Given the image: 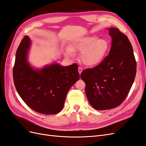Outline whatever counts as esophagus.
Segmentation results:
<instances>
[{"instance_id":"1","label":"esophagus","mask_w":146,"mask_h":146,"mask_svg":"<svg viewBox=\"0 0 146 146\" xmlns=\"http://www.w3.org/2000/svg\"><path fill=\"white\" fill-rule=\"evenodd\" d=\"M78 72H79V74H81V73H82V72L83 69H82V68H80V67H78Z\"/></svg>"}]
</instances>
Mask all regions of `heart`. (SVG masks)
I'll use <instances>...</instances> for the list:
<instances>
[{
	"label": "heart",
	"mask_w": 146,
	"mask_h": 146,
	"mask_svg": "<svg viewBox=\"0 0 146 146\" xmlns=\"http://www.w3.org/2000/svg\"><path fill=\"white\" fill-rule=\"evenodd\" d=\"M110 44L106 39L99 38L96 35L77 39L73 42L72 47L65 48L66 55L69 57L74 55V51H80L82 62L88 66H94L100 64L107 55Z\"/></svg>",
	"instance_id": "1"
}]
</instances>
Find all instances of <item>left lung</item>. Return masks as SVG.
<instances>
[{
    "mask_svg": "<svg viewBox=\"0 0 146 146\" xmlns=\"http://www.w3.org/2000/svg\"><path fill=\"white\" fill-rule=\"evenodd\" d=\"M112 38L109 55L96 67L86 69L80 77L91 106L106 110L120 105L131 89L136 72L132 46L125 35L117 28H109Z\"/></svg>",
    "mask_w": 146,
    "mask_h": 146,
    "instance_id": "left-lung-1",
    "label": "left lung"
}]
</instances>
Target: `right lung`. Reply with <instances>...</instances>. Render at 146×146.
Instances as JSON below:
<instances>
[{
	"label": "right lung",
	"mask_w": 146,
	"mask_h": 146,
	"mask_svg": "<svg viewBox=\"0 0 146 146\" xmlns=\"http://www.w3.org/2000/svg\"><path fill=\"white\" fill-rule=\"evenodd\" d=\"M31 40L25 36L16 54L13 80L21 98L36 112L44 114L59 113L68 92L80 78L78 66H63L54 63L41 69L34 68L27 60Z\"/></svg>",
	"instance_id": "add662e5"
}]
</instances>
